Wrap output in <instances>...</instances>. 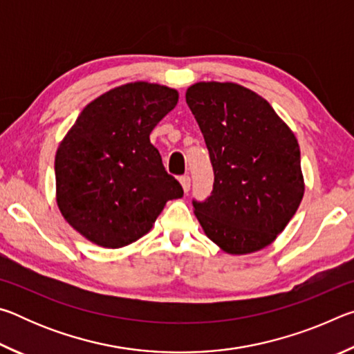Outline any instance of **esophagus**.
<instances>
[{"label":"esophagus","instance_id":"obj_1","mask_svg":"<svg viewBox=\"0 0 354 354\" xmlns=\"http://www.w3.org/2000/svg\"><path fill=\"white\" fill-rule=\"evenodd\" d=\"M179 183H181V187L184 192H189V189H190V176L189 175H184L179 178Z\"/></svg>","mask_w":354,"mask_h":354}]
</instances>
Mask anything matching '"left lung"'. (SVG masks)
<instances>
[{"label": "left lung", "instance_id": "obj_1", "mask_svg": "<svg viewBox=\"0 0 354 354\" xmlns=\"http://www.w3.org/2000/svg\"><path fill=\"white\" fill-rule=\"evenodd\" d=\"M211 156L214 190L194 212L227 254L277 241L304 195L299 145L267 100L236 82L201 81L185 92Z\"/></svg>", "mask_w": 354, "mask_h": 354}]
</instances>
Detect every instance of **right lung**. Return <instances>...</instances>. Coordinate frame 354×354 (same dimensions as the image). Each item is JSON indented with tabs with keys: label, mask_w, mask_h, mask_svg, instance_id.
<instances>
[{
	"label": "right lung",
	"mask_w": 354,
	"mask_h": 354,
	"mask_svg": "<svg viewBox=\"0 0 354 354\" xmlns=\"http://www.w3.org/2000/svg\"><path fill=\"white\" fill-rule=\"evenodd\" d=\"M178 98L176 88L162 84H123L84 107L59 143L57 207L88 242L127 247L151 230L167 201L183 196L149 142Z\"/></svg>",
	"instance_id": "add662e5"
}]
</instances>
